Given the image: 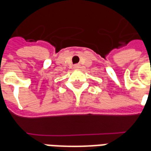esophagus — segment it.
Listing matches in <instances>:
<instances>
[{"instance_id": "34e87169", "label": "esophagus", "mask_w": 151, "mask_h": 151, "mask_svg": "<svg viewBox=\"0 0 151 151\" xmlns=\"http://www.w3.org/2000/svg\"><path fill=\"white\" fill-rule=\"evenodd\" d=\"M80 68V65H74V69H79Z\"/></svg>"}]
</instances>
